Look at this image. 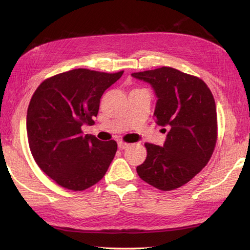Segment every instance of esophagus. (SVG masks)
Returning a JSON list of instances; mask_svg holds the SVG:
<instances>
[{"instance_id":"34e87169","label":"esophagus","mask_w":250,"mask_h":250,"mask_svg":"<svg viewBox=\"0 0 250 250\" xmlns=\"http://www.w3.org/2000/svg\"><path fill=\"white\" fill-rule=\"evenodd\" d=\"M128 146H129V144H127V143H125V142L120 141V142L118 143V147H119L120 150H124V149H126Z\"/></svg>"}]
</instances>
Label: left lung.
I'll return each instance as SVG.
<instances>
[{
	"mask_svg": "<svg viewBox=\"0 0 250 250\" xmlns=\"http://www.w3.org/2000/svg\"><path fill=\"white\" fill-rule=\"evenodd\" d=\"M131 76L153 88L157 98L155 121L169 128L163 147L145 144L147 157L137 172L158 190H174L198 174L214 152L217 112L213 94L198 77L173 67L163 66Z\"/></svg>",
	"mask_w": 250,
	"mask_h": 250,
	"instance_id": "1",
	"label": "left lung"
}]
</instances>
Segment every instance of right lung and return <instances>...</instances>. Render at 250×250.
I'll use <instances>...</instances> for the list:
<instances>
[{
  "label": "right lung",
  "instance_id": "right-lung-1",
  "mask_svg": "<svg viewBox=\"0 0 250 250\" xmlns=\"http://www.w3.org/2000/svg\"><path fill=\"white\" fill-rule=\"evenodd\" d=\"M123 73L71 70L44 80L31 98L27 112L30 150L39 167L67 190L96 185L115 157L116 141L83 134L81 127L94 124L103 93Z\"/></svg>",
  "mask_w": 250,
  "mask_h": 250
}]
</instances>
